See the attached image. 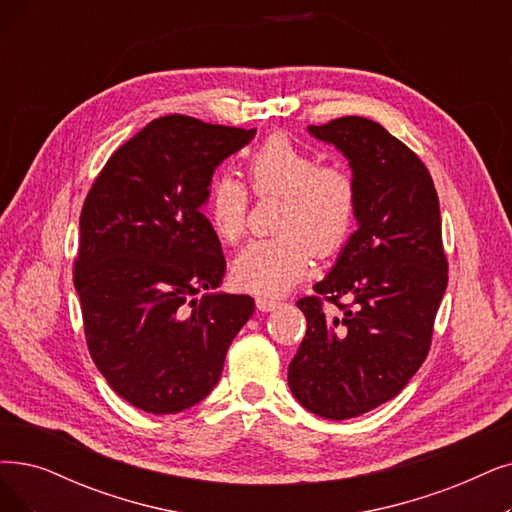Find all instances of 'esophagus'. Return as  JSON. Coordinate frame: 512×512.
Listing matches in <instances>:
<instances>
[{"label":"esophagus","mask_w":512,"mask_h":512,"mask_svg":"<svg viewBox=\"0 0 512 512\" xmlns=\"http://www.w3.org/2000/svg\"><path fill=\"white\" fill-rule=\"evenodd\" d=\"M256 306L262 311V313H269V311H275L279 306V300L277 298H271V296H258L256 298Z\"/></svg>","instance_id":"obj_1"}]
</instances>
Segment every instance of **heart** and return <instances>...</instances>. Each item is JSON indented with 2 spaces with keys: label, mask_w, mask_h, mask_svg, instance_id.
Returning <instances> with one entry per match:
<instances>
[{
  "label": "heart",
  "mask_w": 512,
  "mask_h": 512,
  "mask_svg": "<svg viewBox=\"0 0 512 512\" xmlns=\"http://www.w3.org/2000/svg\"><path fill=\"white\" fill-rule=\"evenodd\" d=\"M245 174L256 197H281L279 235L243 248L233 275L243 288L275 296L309 273L315 254L330 258L344 248L357 220V185L344 166L319 163L285 134L264 140L245 161ZM248 206V189L222 174L210 182L203 212L220 241L235 243L245 233Z\"/></svg>",
  "instance_id": "heart-1"
}]
</instances>
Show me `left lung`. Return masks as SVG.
<instances>
[{"mask_svg": "<svg viewBox=\"0 0 512 512\" xmlns=\"http://www.w3.org/2000/svg\"><path fill=\"white\" fill-rule=\"evenodd\" d=\"M309 132L349 159L359 229L313 285L317 294L296 302L306 336L288 384L309 412L346 420L391 401L418 372L431 351L447 258L433 178L410 147L357 115Z\"/></svg>", "mask_w": 512, "mask_h": 512, "instance_id": "8db88e82", "label": "left lung"}]
</instances>
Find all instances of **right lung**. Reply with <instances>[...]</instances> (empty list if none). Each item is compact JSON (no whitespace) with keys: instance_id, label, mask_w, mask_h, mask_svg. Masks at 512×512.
<instances>
[{"instance_id":"1","label":"right lung","mask_w":512,"mask_h":512,"mask_svg":"<svg viewBox=\"0 0 512 512\" xmlns=\"http://www.w3.org/2000/svg\"><path fill=\"white\" fill-rule=\"evenodd\" d=\"M254 134L153 119L109 157L84 201L73 283L88 351L142 412L178 414L206 399L254 313L245 294H203L227 262L201 214L218 163Z\"/></svg>"}]
</instances>
